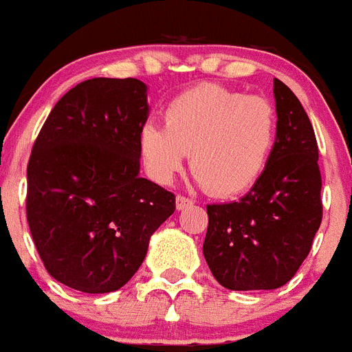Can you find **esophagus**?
<instances>
[{"instance_id":"1","label":"esophagus","mask_w":352,"mask_h":352,"mask_svg":"<svg viewBox=\"0 0 352 352\" xmlns=\"http://www.w3.org/2000/svg\"><path fill=\"white\" fill-rule=\"evenodd\" d=\"M192 204V201L185 195H176V210H185Z\"/></svg>"}]
</instances>
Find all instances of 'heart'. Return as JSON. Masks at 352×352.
Masks as SVG:
<instances>
[{"instance_id": "obj_1", "label": "heart", "mask_w": 352, "mask_h": 352, "mask_svg": "<svg viewBox=\"0 0 352 352\" xmlns=\"http://www.w3.org/2000/svg\"><path fill=\"white\" fill-rule=\"evenodd\" d=\"M164 121L166 129L146 121L139 130L149 176L170 183L188 153L195 178L219 197L241 194L261 178L276 139V111L268 98L214 84L176 96Z\"/></svg>"}]
</instances>
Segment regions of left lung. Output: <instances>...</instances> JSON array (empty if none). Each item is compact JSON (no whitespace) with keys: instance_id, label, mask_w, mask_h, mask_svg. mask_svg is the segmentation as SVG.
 Instances as JSON below:
<instances>
[{"instance_id":"left-lung-1","label":"left lung","mask_w":352,"mask_h":352,"mask_svg":"<svg viewBox=\"0 0 352 352\" xmlns=\"http://www.w3.org/2000/svg\"><path fill=\"white\" fill-rule=\"evenodd\" d=\"M276 139L268 166L239 201L208 204L203 254L220 285L270 291L291 280L321 226V173L312 123L296 95L273 80Z\"/></svg>"}]
</instances>
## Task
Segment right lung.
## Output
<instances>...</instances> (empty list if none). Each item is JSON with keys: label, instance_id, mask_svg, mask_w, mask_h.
I'll return each instance as SVG.
<instances>
[{"label": "right lung", "instance_id": "right-lung-1", "mask_svg": "<svg viewBox=\"0 0 352 352\" xmlns=\"http://www.w3.org/2000/svg\"><path fill=\"white\" fill-rule=\"evenodd\" d=\"M148 116L142 80L88 79L61 96L31 149V238L49 275L76 291L123 287L176 210L174 194L139 176Z\"/></svg>", "mask_w": 352, "mask_h": 352}]
</instances>
